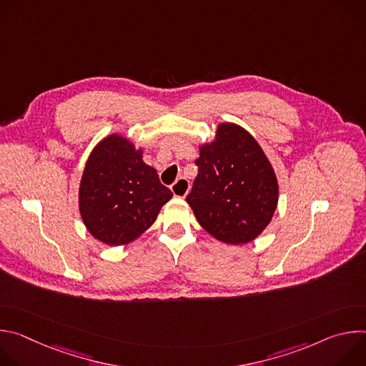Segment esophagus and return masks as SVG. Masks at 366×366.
Returning a JSON list of instances; mask_svg holds the SVG:
<instances>
[{"instance_id": "1", "label": "esophagus", "mask_w": 366, "mask_h": 366, "mask_svg": "<svg viewBox=\"0 0 366 366\" xmlns=\"http://www.w3.org/2000/svg\"><path fill=\"white\" fill-rule=\"evenodd\" d=\"M171 191H172V194H174L175 197L184 198V197L188 194V191H189V182H188V179H185V178H178V179L171 185Z\"/></svg>"}]
</instances>
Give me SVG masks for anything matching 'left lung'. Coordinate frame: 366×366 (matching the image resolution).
I'll return each instance as SVG.
<instances>
[{
  "label": "left lung",
  "instance_id": "8db88e82",
  "mask_svg": "<svg viewBox=\"0 0 366 366\" xmlns=\"http://www.w3.org/2000/svg\"><path fill=\"white\" fill-rule=\"evenodd\" d=\"M198 175L187 202L204 230L230 244L252 242L269 224L278 202L275 172L257 142L223 123L199 147Z\"/></svg>",
  "mask_w": 366,
  "mask_h": 366
}]
</instances>
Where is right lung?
<instances>
[{
    "mask_svg": "<svg viewBox=\"0 0 366 366\" xmlns=\"http://www.w3.org/2000/svg\"><path fill=\"white\" fill-rule=\"evenodd\" d=\"M143 152L127 139L112 134L101 140L86 161L79 212L88 232L99 242L120 246L137 239L172 198Z\"/></svg>",
    "mask_w": 366,
    "mask_h": 366,
    "instance_id": "1",
    "label": "right lung"
}]
</instances>
